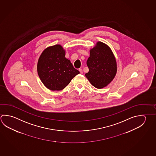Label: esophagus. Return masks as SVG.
<instances>
[{"instance_id": "34e87169", "label": "esophagus", "mask_w": 156, "mask_h": 156, "mask_svg": "<svg viewBox=\"0 0 156 156\" xmlns=\"http://www.w3.org/2000/svg\"><path fill=\"white\" fill-rule=\"evenodd\" d=\"M79 71L80 72V73L81 74H82V73H83V70H82V69H79Z\"/></svg>"}]
</instances>
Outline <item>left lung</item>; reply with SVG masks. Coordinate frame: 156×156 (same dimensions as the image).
I'll use <instances>...</instances> for the list:
<instances>
[{
    "label": "left lung",
    "mask_w": 156,
    "mask_h": 156,
    "mask_svg": "<svg viewBox=\"0 0 156 156\" xmlns=\"http://www.w3.org/2000/svg\"><path fill=\"white\" fill-rule=\"evenodd\" d=\"M89 72L85 74L94 87H106L115 78L117 71V62L112 50L107 44L98 41L90 50L87 61Z\"/></svg>",
    "instance_id": "obj_1"
}]
</instances>
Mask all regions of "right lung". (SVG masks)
Masks as SVG:
<instances>
[{"instance_id": "right-lung-1", "label": "right lung", "mask_w": 156, "mask_h": 156, "mask_svg": "<svg viewBox=\"0 0 156 156\" xmlns=\"http://www.w3.org/2000/svg\"><path fill=\"white\" fill-rule=\"evenodd\" d=\"M65 55L63 47L56 44L44 49L39 58L38 74L43 84L49 90H62L80 73Z\"/></svg>"}]
</instances>
